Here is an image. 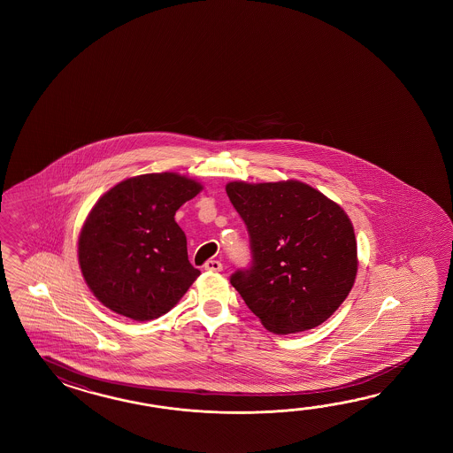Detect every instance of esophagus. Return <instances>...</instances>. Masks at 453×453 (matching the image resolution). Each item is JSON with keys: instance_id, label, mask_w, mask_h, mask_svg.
Segmentation results:
<instances>
[{"instance_id": "1", "label": "esophagus", "mask_w": 453, "mask_h": 453, "mask_svg": "<svg viewBox=\"0 0 453 453\" xmlns=\"http://www.w3.org/2000/svg\"><path fill=\"white\" fill-rule=\"evenodd\" d=\"M203 269L207 270V272H222V262H219V260H207Z\"/></svg>"}]
</instances>
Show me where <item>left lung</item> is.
Returning a JSON list of instances; mask_svg holds the SVG:
<instances>
[{"label":"left lung","instance_id":"left-lung-1","mask_svg":"<svg viewBox=\"0 0 453 453\" xmlns=\"http://www.w3.org/2000/svg\"><path fill=\"white\" fill-rule=\"evenodd\" d=\"M225 189L250 231L254 264L231 277L248 308L277 335L326 322L349 295L359 264L343 207L298 180L230 181Z\"/></svg>","mask_w":453,"mask_h":453}]
</instances>
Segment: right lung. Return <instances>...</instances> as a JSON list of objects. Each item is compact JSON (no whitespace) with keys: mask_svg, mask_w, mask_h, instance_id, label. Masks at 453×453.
<instances>
[{"mask_svg":"<svg viewBox=\"0 0 453 453\" xmlns=\"http://www.w3.org/2000/svg\"><path fill=\"white\" fill-rule=\"evenodd\" d=\"M203 189L184 174H137L110 188L77 238L87 287L105 308L144 322L173 309L201 272L174 213Z\"/></svg>","mask_w":453,"mask_h":453,"instance_id":"add662e5","label":"right lung"}]
</instances>
